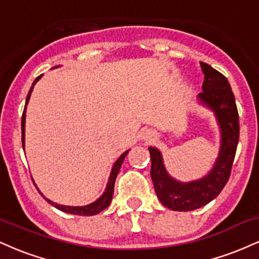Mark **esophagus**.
<instances>
[{"mask_svg":"<svg viewBox=\"0 0 259 259\" xmlns=\"http://www.w3.org/2000/svg\"><path fill=\"white\" fill-rule=\"evenodd\" d=\"M141 138L144 140H147V141H152V140L156 139V133L150 129L144 130V132L141 133Z\"/></svg>","mask_w":259,"mask_h":259,"instance_id":"1","label":"esophagus"}]
</instances>
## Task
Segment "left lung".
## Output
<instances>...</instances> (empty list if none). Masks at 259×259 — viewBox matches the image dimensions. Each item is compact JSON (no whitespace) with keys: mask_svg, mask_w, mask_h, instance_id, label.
<instances>
[{"mask_svg":"<svg viewBox=\"0 0 259 259\" xmlns=\"http://www.w3.org/2000/svg\"><path fill=\"white\" fill-rule=\"evenodd\" d=\"M204 74L198 99L215 113L221 125L222 146L219 157L210 173L192 183L171 179L157 148L148 147L151 154V178L159 201L169 209L189 212L209 203L222 192L230 178L240 136L239 112L228 79L207 63L201 62Z\"/></svg>","mask_w":259,"mask_h":259,"instance_id":"1","label":"left lung"}]
</instances>
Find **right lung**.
Here are the masks:
<instances>
[{
  "mask_svg": "<svg viewBox=\"0 0 259 259\" xmlns=\"http://www.w3.org/2000/svg\"><path fill=\"white\" fill-rule=\"evenodd\" d=\"M41 78V75H38L36 79L34 80V82H32L30 90H29V94L28 96H26V102H25V107H24V111H23V115H22V144H23V147H24V138H25V111H26V105H28L29 102V99H30V95L32 92V89H34V85L36 84L38 81V79ZM129 151H125L119 158L117 159V162L114 163V165H113L112 168V171H111V175H109V179H108V184H107V187L105 190V192H103V195L101 196L97 201L92 202V203L88 204V206H82V207H70V206H62V204H57V203H53L52 201L47 200L46 197H45V200L49 202L50 204H52L53 207H56L57 209L62 210V212H65V213H70V214H76V215H95L97 214V213L102 212L105 208H107L109 206V203H111L112 201V196H113V190H114V183H115V178H117L118 173H119V169L121 167V163H123L124 158H125V156L127 154ZM40 192V191H38ZM41 194V192H40ZM41 196H44L41 194Z\"/></svg>",
  "mask_w": 259,
  "mask_h": 259,
  "instance_id": "1",
  "label": "right lung"
}]
</instances>
